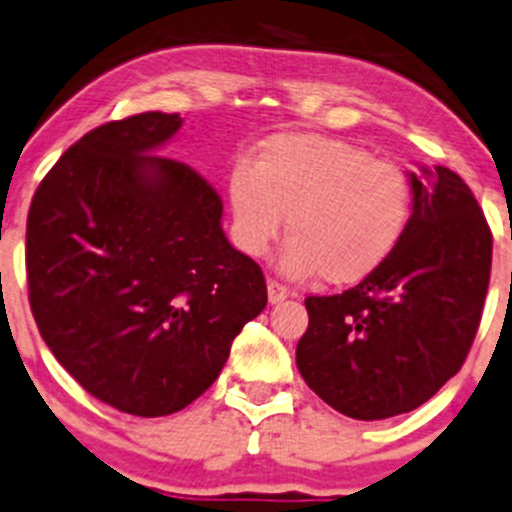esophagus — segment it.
<instances>
[{
	"label": "esophagus",
	"mask_w": 512,
	"mask_h": 512,
	"mask_svg": "<svg viewBox=\"0 0 512 512\" xmlns=\"http://www.w3.org/2000/svg\"><path fill=\"white\" fill-rule=\"evenodd\" d=\"M267 297H270V304H279V301H284L289 297V289L284 287V284L279 282H267Z\"/></svg>",
	"instance_id": "esophagus-1"
}]
</instances>
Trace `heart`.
Instances as JSON below:
<instances>
[{
	"mask_svg": "<svg viewBox=\"0 0 512 512\" xmlns=\"http://www.w3.org/2000/svg\"><path fill=\"white\" fill-rule=\"evenodd\" d=\"M228 198L245 255H265L289 215L292 240L279 260L282 272L299 279L321 274L328 284L370 277L397 250L414 211L402 166L319 134L270 139L255 169L235 166Z\"/></svg>",
	"mask_w": 512,
	"mask_h": 512,
	"instance_id": "heart-1",
	"label": "heart"
}]
</instances>
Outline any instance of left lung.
Listing matches in <instances>:
<instances>
[{
  "instance_id": "obj_1",
  "label": "left lung",
  "mask_w": 512,
  "mask_h": 512,
  "mask_svg": "<svg viewBox=\"0 0 512 512\" xmlns=\"http://www.w3.org/2000/svg\"><path fill=\"white\" fill-rule=\"evenodd\" d=\"M414 211L397 250L333 297H309L297 346L306 385L346 417L417 410L464 365L481 324L493 235L446 166L410 174Z\"/></svg>"
}]
</instances>
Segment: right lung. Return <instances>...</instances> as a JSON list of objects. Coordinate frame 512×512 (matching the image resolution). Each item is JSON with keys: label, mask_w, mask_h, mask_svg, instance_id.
I'll use <instances>...</instances> for the list:
<instances>
[{"label": "right lung", "mask_w": 512, "mask_h": 512, "mask_svg": "<svg viewBox=\"0 0 512 512\" xmlns=\"http://www.w3.org/2000/svg\"><path fill=\"white\" fill-rule=\"evenodd\" d=\"M181 125L142 112L95 127L48 171L26 223L43 341L90 395L137 417L201 397L267 306L265 274L225 238L213 186L157 154Z\"/></svg>", "instance_id": "right-lung-1"}]
</instances>
